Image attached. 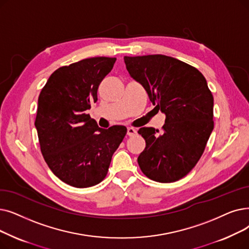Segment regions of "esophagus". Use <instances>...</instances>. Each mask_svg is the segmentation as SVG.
Wrapping results in <instances>:
<instances>
[{
    "mask_svg": "<svg viewBox=\"0 0 249 249\" xmlns=\"http://www.w3.org/2000/svg\"><path fill=\"white\" fill-rule=\"evenodd\" d=\"M136 133H137V131L135 130L134 128H132V127H128L127 128V134L129 136H134Z\"/></svg>",
    "mask_w": 249,
    "mask_h": 249,
    "instance_id": "esophagus-1",
    "label": "esophagus"
}]
</instances>
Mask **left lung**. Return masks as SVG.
<instances>
[{
	"label": "left lung",
	"instance_id": "8db88e82",
	"mask_svg": "<svg viewBox=\"0 0 249 249\" xmlns=\"http://www.w3.org/2000/svg\"><path fill=\"white\" fill-rule=\"evenodd\" d=\"M130 76L143 86L155 109L166 115L160 133L142 127L145 148L137 161L149 179L169 183L196 165L213 129V98L203 75L165 55L124 57Z\"/></svg>",
	"mask_w": 249,
	"mask_h": 249
}]
</instances>
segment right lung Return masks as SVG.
Here are the masks:
<instances>
[{
    "label": "right lung",
    "instance_id": "right-lung-1",
    "mask_svg": "<svg viewBox=\"0 0 249 249\" xmlns=\"http://www.w3.org/2000/svg\"><path fill=\"white\" fill-rule=\"evenodd\" d=\"M115 62L95 57L60 67L39 93L35 125L41 154L53 174L73 187L102 182L126 135L125 126L100 128L86 113Z\"/></svg>",
    "mask_w": 249,
    "mask_h": 249
}]
</instances>
